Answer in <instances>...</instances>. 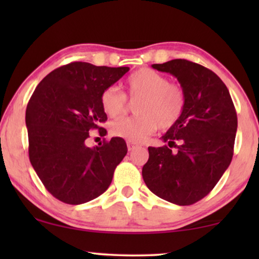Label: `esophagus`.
I'll use <instances>...</instances> for the list:
<instances>
[{"label":"esophagus","instance_id":"34e87169","mask_svg":"<svg viewBox=\"0 0 259 259\" xmlns=\"http://www.w3.org/2000/svg\"><path fill=\"white\" fill-rule=\"evenodd\" d=\"M138 146H139V144L134 143V141H127V148H128V151H133Z\"/></svg>","mask_w":259,"mask_h":259}]
</instances>
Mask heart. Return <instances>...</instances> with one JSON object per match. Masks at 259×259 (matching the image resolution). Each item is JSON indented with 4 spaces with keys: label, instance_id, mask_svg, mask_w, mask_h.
<instances>
[{
    "label": "heart",
    "instance_id": "obj_1",
    "mask_svg": "<svg viewBox=\"0 0 259 259\" xmlns=\"http://www.w3.org/2000/svg\"><path fill=\"white\" fill-rule=\"evenodd\" d=\"M131 98H140L134 106L136 116L111 122L109 131L114 137L128 141H143L155 130H168L179 121L185 108V92L179 84L168 82L161 73L141 68L131 74L126 81ZM101 108L109 118L121 115L126 109V95L116 87H108L100 98Z\"/></svg>",
    "mask_w": 259,
    "mask_h": 259
}]
</instances>
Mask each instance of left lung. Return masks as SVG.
Instances as JSON below:
<instances>
[{
    "label": "left lung",
    "instance_id": "8db88e82",
    "mask_svg": "<svg viewBox=\"0 0 259 259\" xmlns=\"http://www.w3.org/2000/svg\"><path fill=\"white\" fill-rule=\"evenodd\" d=\"M152 67L177 77L186 102L179 121L161 137L165 146L148 147L144 182L161 199L192 205L210 193L232 160L235 106L221 77L204 66L176 59Z\"/></svg>",
    "mask_w": 259,
    "mask_h": 259
}]
</instances>
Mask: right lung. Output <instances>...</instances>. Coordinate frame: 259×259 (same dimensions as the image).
I'll use <instances>...</instances> for the list:
<instances>
[{"mask_svg": "<svg viewBox=\"0 0 259 259\" xmlns=\"http://www.w3.org/2000/svg\"><path fill=\"white\" fill-rule=\"evenodd\" d=\"M128 67L72 62L59 67L35 88L26 111L29 159L48 192L66 204L93 200L108 189L127 153L122 138L88 147L92 130L107 120L102 92L128 72Z\"/></svg>", "mask_w": 259, "mask_h": 259, "instance_id": "1", "label": "right lung"}]
</instances>
